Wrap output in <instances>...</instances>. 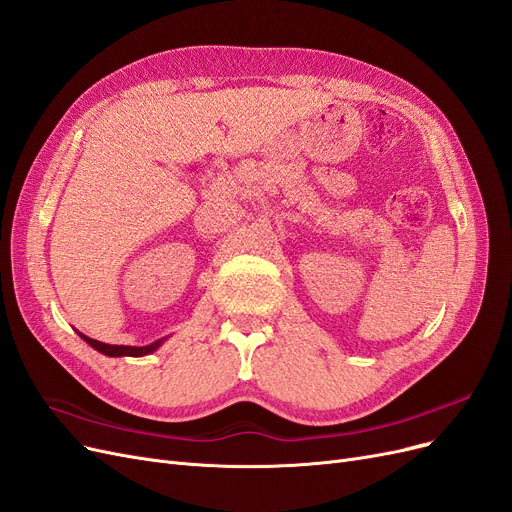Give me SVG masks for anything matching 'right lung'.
Wrapping results in <instances>:
<instances>
[{"mask_svg": "<svg viewBox=\"0 0 512 512\" xmlns=\"http://www.w3.org/2000/svg\"><path fill=\"white\" fill-rule=\"evenodd\" d=\"M78 334L93 349L101 351V354H105V356H112V358H120V356H133V358L148 356V354H152V351H156L158 347H161L163 341H165V339H158V341H154L150 345H144V347H131V345H108V343H101V341H95V339H88L86 334H82V332H78Z\"/></svg>", "mask_w": 512, "mask_h": 512, "instance_id": "add662e5", "label": "right lung"}]
</instances>
